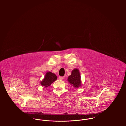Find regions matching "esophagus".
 <instances>
[{"mask_svg":"<svg viewBox=\"0 0 126 126\" xmlns=\"http://www.w3.org/2000/svg\"><path fill=\"white\" fill-rule=\"evenodd\" d=\"M64 76H63V77H59V79H61V80H62V79H63L64 78Z\"/></svg>","mask_w":126,"mask_h":126,"instance_id":"34e87169","label":"esophagus"}]
</instances>
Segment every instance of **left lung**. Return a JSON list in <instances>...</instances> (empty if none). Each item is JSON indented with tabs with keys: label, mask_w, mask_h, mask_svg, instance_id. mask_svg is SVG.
I'll return each mask as SVG.
<instances>
[{
	"label": "left lung",
	"mask_w": 126,
	"mask_h": 126,
	"mask_svg": "<svg viewBox=\"0 0 126 126\" xmlns=\"http://www.w3.org/2000/svg\"><path fill=\"white\" fill-rule=\"evenodd\" d=\"M68 81L75 87L78 88L80 86V75L78 69H75L72 71L71 75L68 77Z\"/></svg>",
	"instance_id": "obj_1"
}]
</instances>
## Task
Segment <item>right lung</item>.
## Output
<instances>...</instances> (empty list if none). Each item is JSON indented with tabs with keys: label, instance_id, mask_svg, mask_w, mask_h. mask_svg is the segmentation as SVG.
<instances>
[{
	"label": "right lung",
	"instance_id": "add662e5",
	"mask_svg": "<svg viewBox=\"0 0 126 126\" xmlns=\"http://www.w3.org/2000/svg\"><path fill=\"white\" fill-rule=\"evenodd\" d=\"M57 79V76L51 72L47 73L44 79L41 81V84L42 86L47 87Z\"/></svg>",
	"mask_w": 126,
	"mask_h": 126
}]
</instances>
